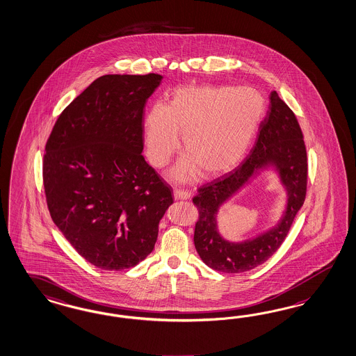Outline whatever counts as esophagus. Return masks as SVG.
Masks as SVG:
<instances>
[{"mask_svg": "<svg viewBox=\"0 0 356 356\" xmlns=\"http://www.w3.org/2000/svg\"><path fill=\"white\" fill-rule=\"evenodd\" d=\"M174 197L177 200H187L191 197V193L188 190H182V188H175L174 190Z\"/></svg>", "mask_w": 356, "mask_h": 356, "instance_id": "1", "label": "esophagus"}]
</instances>
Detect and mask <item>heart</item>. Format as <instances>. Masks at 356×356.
I'll return each instance as SVG.
<instances>
[{
  "label": "heart",
  "instance_id": "heart-1",
  "mask_svg": "<svg viewBox=\"0 0 356 356\" xmlns=\"http://www.w3.org/2000/svg\"><path fill=\"white\" fill-rule=\"evenodd\" d=\"M265 112L263 95L251 87L186 86L170 102H154L144 117L149 161L163 168L179 149L186 154L173 169L178 181L227 173L243 160Z\"/></svg>",
  "mask_w": 356,
  "mask_h": 356
}]
</instances>
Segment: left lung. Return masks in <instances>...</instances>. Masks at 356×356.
I'll return each instance as SVG.
<instances>
[{
    "mask_svg": "<svg viewBox=\"0 0 356 356\" xmlns=\"http://www.w3.org/2000/svg\"><path fill=\"white\" fill-rule=\"evenodd\" d=\"M269 111L260 123L257 140L243 163L222 177L207 183L193 199L199 212L193 243L209 268L224 273H242L265 263L284 243L307 193V151L303 132L293 111L273 91ZM273 165L288 193V205L280 222L270 231L239 244L224 240L218 233L219 207L259 170Z\"/></svg>",
    "mask_w": 356,
    "mask_h": 356,
    "instance_id": "obj_1",
    "label": "left lung"
}]
</instances>
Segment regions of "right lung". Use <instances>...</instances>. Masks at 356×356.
Masks as SVG:
<instances>
[{"label": "right lung", "mask_w": 356, "mask_h": 356, "mask_svg": "<svg viewBox=\"0 0 356 356\" xmlns=\"http://www.w3.org/2000/svg\"><path fill=\"white\" fill-rule=\"evenodd\" d=\"M163 76L104 75L60 114L45 145L51 220L104 270L139 264L154 248L172 187L143 157V114Z\"/></svg>", "instance_id": "1"}]
</instances>
